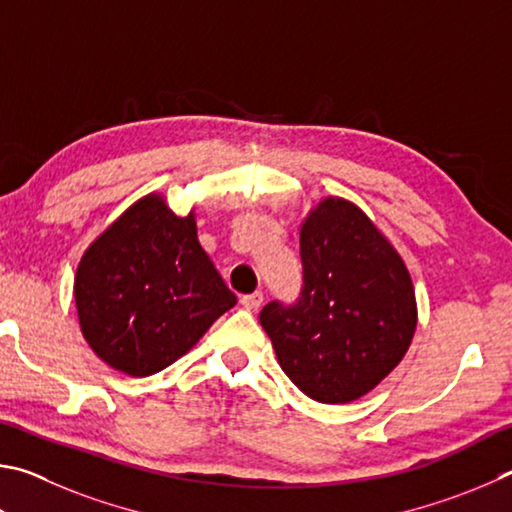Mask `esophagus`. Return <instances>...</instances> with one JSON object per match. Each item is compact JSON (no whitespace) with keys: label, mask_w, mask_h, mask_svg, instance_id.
<instances>
[{"label":"esophagus","mask_w":512,"mask_h":512,"mask_svg":"<svg viewBox=\"0 0 512 512\" xmlns=\"http://www.w3.org/2000/svg\"><path fill=\"white\" fill-rule=\"evenodd\" d=\"M240 303H242V308H247V310H258V308H261V303H263V292L256 290L251 294H242Z\"/></svg>","instance_id":"obj_1"}]
</instances>
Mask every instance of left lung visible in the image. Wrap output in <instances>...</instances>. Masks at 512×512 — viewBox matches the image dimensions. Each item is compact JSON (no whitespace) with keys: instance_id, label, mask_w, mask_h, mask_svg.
I'll return each mask as SVG.
<instances>
[{"instance_id":"1","label":"left lung","mask_w":512,"mask_h":512,"mask_svg":"<svg viewBox=\"0 0 512 512\" xmlns=\"http://www.w3.org/2000/svg\"><path fill=\"white\" fill-rule=\"evenodd\" d=\"M301 292L261 326L285 375L312 400H357L396 369L416 330L409 272L355 204L328 197L301 227Z\"/></svg>"}]
</instances>
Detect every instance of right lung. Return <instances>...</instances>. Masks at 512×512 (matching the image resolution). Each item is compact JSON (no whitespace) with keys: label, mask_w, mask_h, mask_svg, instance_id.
Segmentation results:
<instances>
[{"label":"right lung","mask_w":512,"mask_h":512,"mask_svg":"<svg viewBox=\"0 0 512 512\" xmlns=\"http://www.w3.org/2000/svg\"><path fill=\"white\" fill-rule=\"evenodd\" d=\"M74 297L94 353L134 378L166 369L236 306L197 242L193 213L177 218L159 195L132 204L92 242Z\"/></svg>","instance_id":"right-lung-1"}]
</instances>
